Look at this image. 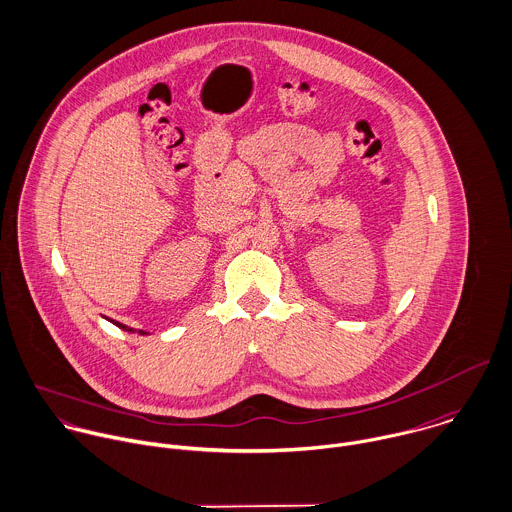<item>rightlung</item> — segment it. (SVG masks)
Instances as JSON below:
<instances>
[{
	"mask_svg": "<svg viewBox=\"0 0 512 512\" xmlns=\"http://www.w3.org/2000/svg\"><path fill=\"white\" fill-rule=\"evenodd\" d=\"M111 322H113V324H115V326H117V328H121V330H125V332H133V334H135V330H133V328H129V326H125V324H119V322H115V320H111ZM139 334H141V336H145V334H147V332H143V330H139Z\"/></svg>",
	"mask_w": 512,
	"mask_h": 512,
	"instance_id": "add662e5",
	"label": "right lung"
}]
</instances>
